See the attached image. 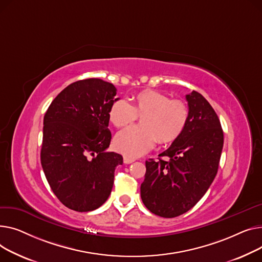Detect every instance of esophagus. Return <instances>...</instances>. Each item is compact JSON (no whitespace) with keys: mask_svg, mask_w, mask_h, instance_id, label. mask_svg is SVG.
<instances>
[{"mask_svg":"<svg viewBox=\"0 0 262 262\" xmlns=\"http://www.w3.org/2000/svg\"><path fill=\"white\" fill-rule=\"evenodd\" d=\"M135 160L132 159V158H129V157H124V163L125 164H131L133 163Z\"/></svg>","mask_w":262,"mask_h":262,"instance_id":"34e87169","label":"esophagus"}]
</instances>
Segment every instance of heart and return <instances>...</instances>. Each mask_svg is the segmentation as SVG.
<instances>
[{
    "label": "heart",
    "instance_id": "b5f03b06",
    "mask_svg": "<svg viewBox=\"0 0 262 262\" xmlns=\"http://www.w3.org/2000/svg\"><path fill=\"white\" fill-rule=\"evenodd\" d=\"M141 116V127L119 132L114 141L117 151L129 158L145 155L156 145L176 142L185 130L189 107L182 99H170L156 90H144L133 96L132 103L116 100L110 107L109 118L117 128H124Z\"/></svg>",
    "mask_w": 262,
    "mask_h": 262
}]
</instances>
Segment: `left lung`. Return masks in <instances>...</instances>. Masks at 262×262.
<instances>
[{
  "label": "left lung",
  "mask_w": 262,
  "mask_h": 262,
  "mask_svg": "<svg viewBox=\"0 0 262 262\" xmlns=\"http://www.w3.org/2000/svg\"><path fill=\"white\" fill-rule=\"evenodd\" d=\"M186 100L189 119L185 130L158 161H146L141 185L145 206L163 218L178 217L201 200L218 172L223 148L220 120L209 102L195 91Z\"/></svg>",
  "instance_id": "left-lung-1"
}]
</instances>
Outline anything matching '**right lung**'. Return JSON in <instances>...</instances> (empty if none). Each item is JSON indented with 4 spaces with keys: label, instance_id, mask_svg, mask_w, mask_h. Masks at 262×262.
Here are the masks:
<instances>
[{
    "label": "right lung",
    "instance_id": "add662e5",
    "mask_svg": "<svg viewBox=\"0 0 262 262\" xmlns=\"http://www.w3.org/2000/svg\"><path fill=\"white\" fill-rule=\"evenodd\" d=\"M116 88L98 78L71 83L52 101L43 119L41 165L59 201L91 211L109 198L122 157L106 152L109 111Z\"/></svg>",
    "mask_w": 262,
    "mask_h": 262
}]
</instances>
